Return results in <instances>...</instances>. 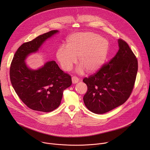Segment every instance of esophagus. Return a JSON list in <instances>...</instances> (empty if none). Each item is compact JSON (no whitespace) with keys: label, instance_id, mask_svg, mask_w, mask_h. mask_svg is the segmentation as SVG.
Here are the masks:
<instances>
[{"label":"esophagus","instance_id":"esophagus-1","mask_svg":"<svg viewBox=\"0 0 150 150\" xmlns=\"http://www.w3.org/2000/svg\"><path fill=\"white\" fill-rule=\"evenodd\" d=\"M79 81V78L77 76H73L72 77V81L73 83H76L78 82Z\"/></svg>","mask_w":150,"mask_h":150}]
</instances>
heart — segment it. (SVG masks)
<instances>
[{
	"label": "heart",
	"instance_id": "heart-1",
	"mask_svg": "<svg viewBox=\"0 0 150 150\" xmlns=\"http://www.w3.org/2000/svg\"><path fill=\"white\" fill-rule=\"evenodd\" d=\"M65 47H60L56 53L64 70L69 71L78 58L79 72L85 69L94 73L104 65L108 54L109 43L98 35L87 31L71 35L67 38Z\"/></svg>",
	"mask_w": 150,
	"mask_h": 150
}]
</instances>
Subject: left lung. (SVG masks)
I'll list each match as a JSON object with an SVG mask.
<instances>
[{
	"instance_id": "1",
	"label": "left lung",
	"mask_w": 150,
	"mask_h": 150,
	"mask_svg": "<svg viewBox=\"0 0 150 150\" xmlns=\"http://www.w3.org/2000/svg\"><path fill=\"white\" fill-rule=\"evenodd\" d=\"M118 43L116 54L95 74L83 79L87 85L84 104L96 114L107 113L123 104L134 87L137 59L125 41L120 38Z\"/></svg>"
}]
</instances>
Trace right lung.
I'll return each mask as SVG.
<instances>
[{
  "mask_svg": "<svg viewBox=\"0 0 150 150\" xmlns=\"http://www.w3.org/2000/svg\"><path fill=\"white\" fill-rule=\"evenodd\" d=\"M57 30H52L23 43L18 49L10 67V79L19 98L30 109L50 112L59 106L63 91L72 84L71 76L61 70L55 61L46 63L36 71L27 68L24 62L37 52L44 41Z\"/></svg>",
  "mask_w": 150,
  "mask_h": 150,
  "instance_id": "obj_1",
  "label": "right lung"
}]
</instances>
